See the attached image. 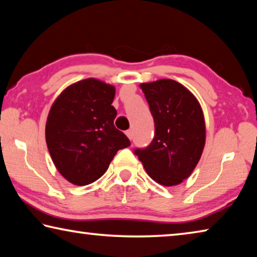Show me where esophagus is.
<instances>
[{"label":"esophagus","instance_id":"esophagus-1","mask_svg":"<svg viewBox=\"0 0 257 257\" xmlns=\"http://www.w3.org/2000/svg\"><path fill=\"white\" fill-rule=\"evenodd\" d=\"M125 135H127V137L130 139V141H132V139H133V130H127V132H125Z\"/></svg>","mask_w":257,"mask_h":257}]
</instances>
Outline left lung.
Here are the masks:
<instances>
[{
	"label": "left lung",
	"mask_w": 257,
	"mask_h": 257,
	"mask_svg": "<svg viewBox=\"0 0 257 257\" xmlns=\"http://www.w3.org/2000/svg\"><path fill=\"white\" fill-rule=\"evenodd\" d=\"M153 115V141L134 153L152 179L175 186L190 176L205 145L202 107L186 87L172 79L142 84Z\"/></svg>",
	"instance_id": "8db88e82"
}]
</instances>
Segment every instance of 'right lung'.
Returning a JSON list of instances; mask_svg holds the SVG:
<instances>
[{"instance_id": "1", "label": "right lung", "mask_w": 257, "mask_h": 257, "mask_svg": "<svg viewBox=\"0 0 257 257\" xmlns=\"http://www.w3.org/2000/svg\"><path fill=\"white\" fill-rule=\"evenodd\" d=\"M114 95V87L89 78L69 86L51 107L45 128L47 149L59 172L73 185L96 181L116 152L130 145L113 123Z\"/></svg>"}]
</instances>
